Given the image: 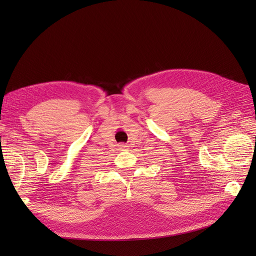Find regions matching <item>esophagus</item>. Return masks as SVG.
Segmentation results:
<instances>
[{
	"label": "esophagus",
	"instance_id": "esophagus-1",
	"mask_svg": "<svg viewBox=\"0 0 256 256\" xmlns=\"http://www.w3.org/2000/svg\"><path fill=\"white\" fill-rule=\"evenodd\" d=\"M118 146H120V150H126V148H128V146H126V145H124V144H121V145H118Z\"/></svg>",
	"mask_w": 256,
	"mask_h": 256
}]
</instances>
